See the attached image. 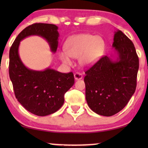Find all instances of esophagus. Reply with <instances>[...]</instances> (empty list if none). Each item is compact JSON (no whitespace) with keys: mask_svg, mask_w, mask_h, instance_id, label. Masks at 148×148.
I'll list each match as a JSON object with an SVG mask.
<instances>
[{"mask_svg":"<svg viewBox=\"0 0 148 148\" xmlns=\"http://www.w3.org/2000/svg\"><path fill=\"white\" fill-rule=\"evenodd\" d=\"M74 77L75 80L82 79L83 78V75L82 73H75L74 74Z\"/></svg>","mask_w":148,"mask_h":148,"instance_id":"esophagus-1","label":"esophagus"}]
</instances>
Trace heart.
<instances>
[{"mask_svg":"<svg viewBox=\"0 0 148 148\" xmlns=\"http://www.w3.org/2000/svg\"><path fill=\"white\" fill-rule=\"evenodd\" d=\"M64 51L58 53L64 64L71 65L72 58H79V62L83 66L95 63L102 56L105 49L104 40L100 36L81 34L69 38L64 44Z\"/></svg>","mask_w":148,"mask_h":148,"instance_id":"heart-1","label":"heart"}]
</instances>
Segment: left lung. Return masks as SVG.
<instances>
[{
	"label": "left lung",
	"instance_id": "1",
	"mask_svg": "<svg viewBox=\"0 0 148 148\" xmlns=\"http://www.w3.org/2000/svg\"><path fill=\"white\" fill-rule=\"evenodd\" d=\"M112 47L117 58L104 56L85 73L86 98L97 114L112 116L125 108L135 93L139 58L132 41L121 30L115 32Z\"/></svg>",
	"mask_w": 148,
	"mask_h": 148
}]
</instances>
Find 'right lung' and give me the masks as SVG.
<instances>
[{"instance_id":"right-lung-1","label":"right lung","mask_w":148,"mask_h":148,"mask_svg":"<svg viewBox=\"0 0 148 148\" xmlns=\"http://www.w3.org/2000/svg\"><path fill=\"white\" fill-rule=\"evenodd\" d=\"M54 24L34 23L25 27L16 38L9 51V77L18 102L32 114L46 116L59 110L63 104L64 94L73 86L72 72L62 73L48 68L42 71L29 69L20 59V42L29 36L46 39L51 51L58 47L59 34Z\"/></svg>"}]
</instances>
